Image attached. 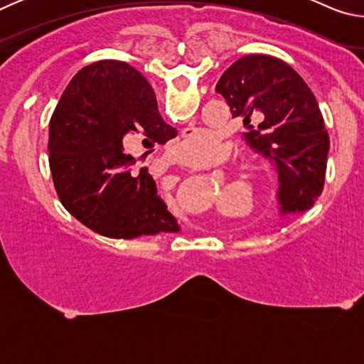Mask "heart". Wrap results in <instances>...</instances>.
Wrapping results in <instances>:
<instances>
[{
    "label": "heart",
    "mask_w": 364,
    "mask_h": 364,
    "mask_svg": "<svg viewBox=\"0 0 364 364\" xmlns=\"http://www.w3.org/2000/svg\"><path fill=\"white\" fill-rule=\"evenodd\" d=\"M223 141L210 130H194L178 143L171 154L178 164L191 168H200L223 154Z\"/></svg>",
    "instance_id": "b5f03b06"
}]
</instances>
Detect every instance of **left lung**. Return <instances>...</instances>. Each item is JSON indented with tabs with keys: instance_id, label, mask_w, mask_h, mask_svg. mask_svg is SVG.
<instances>
[{
	"instance_id": "1",
	"label": "left lung",
	"mask_w": 364,
	"mask_h": 364,
	"mask_svg": "<svg viewBox=\"0 0 364 364\" xmlns=\"http://www.w3.org/2000/svg\"><path fill=\"white\" fill-rule=\"evenodd\" d=\"M232 119L247 127L252 149L276 165L282 215L311 208L323 193L329 134L318 101L308 85L284 60L250 54L228 67L217 83ZM264 120L255 123V115Z\"/></svg>"
}]
</instances>
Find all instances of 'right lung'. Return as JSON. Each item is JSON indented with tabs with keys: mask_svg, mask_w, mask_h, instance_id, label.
Instances as JSON below:
<instances>
[{
	"mask_svg": "<svg viewBox=\"0 0 364 364\" xmlns=\"http://www.w3.org/2000/svg\"><path fill=\"white\" fill-rule=\"evenodd\" d=\"M133 134L149 147L176 136L147 80L119 60L83 67L49 122V168L59 199L72 217L106 237L180 231L154 178L132 171L136 159L123 144Z\"/></svg>",
	"mask_w": 364,
	"mask_h": 364,
	"instance_id": "right-lung-1",
	"label": "right lung"
}]
</instances>
